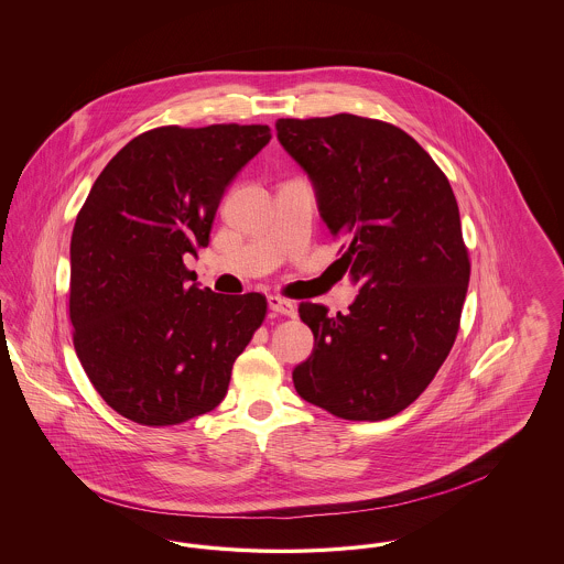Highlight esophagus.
<instances>
[{
  "mask_svg": "<svg viewBox=\"0 0 564 564\" xmlns=\"http://www.w3.org/2000/svg\"><path fill=\"white\" fill-rule=\"evenodd\" d=\"M269 306L272 313H279V315H285V317H295V304L281 297V295H270Z\"/></svg>",
  "mask_w": 564,
  "mask_h": 564,
  "instance_id": "34e87169",
  "label": "esophagus"
}]
</instances>
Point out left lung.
Returning <instances> with one entry per match:
<instances>
[{
	"mask_svg": "<svg viewBox=\"0 0 564 564\" xmlns=\"http://www.w3.org/2000/svg\"><path fill=\"white\" fill-rule=\"evenodd\" d=\"M311 177L338 260L359 294L347 315L300 302L315 336L297 395L347 421H384L414 402L455 345L469 285L455 192L395 124L355 113L276 120Z\"/></svg>",
	"mask_w": 564,
	"mask_h": 564,
	"instance_id": "1",
	"label": "left lung"
}]
</instances>
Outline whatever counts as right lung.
Returning <instances> with one entry per match:
<instances>
[{"mask_svg": "<svg viewBox=\"0 0 564 564\" xmlns=\"http://www.w3.org/2000/svg\"><path fill=\"white\" fill-rule=\"evenodd\" d=\"M267 124L159 127L101 171L72 235L69 319L82 368L124 419L180 425L224 400L267 295L189 285L226 186L270 141Z\"/></svg>", "mask_w": 564, "mask_h": 564, "instance_id": "right-lung-1", "label": "right lung"}]
</instances>
